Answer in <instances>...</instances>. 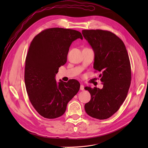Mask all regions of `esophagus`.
<instances>
[{"label": "esophagus", "instance_id": "34e87169", "mask_svg": "<svg viewBox=\"0 0 148 148\" xmlns=\"http://www.w3.org/2000/svg\"><path fill=\"white\" fill-rule=\"evenodd\" d=\"M80 90H84V86L83 84H81L80 85Z\"/></svg>", "mask_w": 148, "mask_h": 148}]
</instances>
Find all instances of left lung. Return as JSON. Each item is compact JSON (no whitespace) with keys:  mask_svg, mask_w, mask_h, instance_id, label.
I'll return each instance as SVG.
<instances>
[{"mask_svg":"<svg viewBox=\"0 0 148 148\" xmlns=\"http://www.w3.org/2000/svg\"><path fill=\"white\" fill-rule=\"evenodd\" d=\"M82 34L94 51V68L103 88L86 87L91 95L84 105L92 118L106 119L117 112L125 101L131 80V65L125 44L115 34L107 30H83Z\"/></svg>","mask_w":148,"mask_h":148,"instance_id":"1","label":"left lung"}]
</instances>
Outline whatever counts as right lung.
Returning <instances> with one entry per match:
<instances>
[{
	"label": "right lung",
	"instance_id": "1",
	"mask_svg": "<svg viewBox=\"0 0 148 148\" xmlns=\"http://www.w3.org/2000/svg\"><path fill=\"white\" fill-rule=\"evenodd\" d=\"M82 34L73 29L54 27L34 37L25 62V81L29 100L45 118L63 115L68 103L79 92L80 83L74 79L57 82L59 68L67 60L69 47Z\"/></svg>",
	"mask_w": 148,
	"mask_h": 148
}]
</instances>
